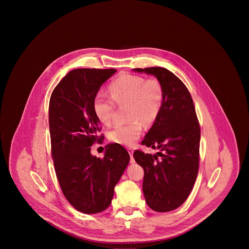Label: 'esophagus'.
<instances>
[{
    "label": "esophagus",
    "mask_w": 249,
    "mask_h": 249,
    "mask_svg": "<svg viewBox=\"0 0 249 249\" xmlns=\"http://www.w3.org/2000/svg\"><path fill=\"white\" fill-rule=\"evenodd\" d=\"M128 153H129V155H130V158H131V160H130V162H131V163H134V162H135V160H134V158H133V153H134V150H133V149H128Z\"/></svg>",
    "instance_id": "1"
}]
</instances>
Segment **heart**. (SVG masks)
<instances>
[{"label":"heart","instance_id":"heart-1","mask_svg":"<svg viewBox=\"0 0 249 249\" xmlns=\"http://www.w3.org/2000/svg\"><path fill=\"white\" fill-rule=\"evenodd\" d=\"M110 97L96 94L92 101V110L97 120L108 125L111 122L114 102L128 104L129 124L115 126L108 133L111 142L122 146H133L143 133L144 125L153 124L162 108L164 92L157 79L146 80L144 77L122 74L108 88Z\"/></svg>","mask_w":249,"mask_h":249}]
</instances>
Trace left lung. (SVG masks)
I'll return each mask as SVG.
<instances>
[{
    "label": "left lung",
    "mask_w": 249,
    "mask_h": 249,
    "mask_svg": "<svg viewBox=\"0 0 249 249\" xmlns=\"http://www.w3.org/2000/svg\"><path fill=\"white\" fill-rule=\"evenodd\" d=\"M133 71L155 76L163 88L160 113L142 141V145L160 152L151 155L137 150L134 159L145 172L143 192L148 206L169 212L185 202L198 174L201 132L194 103L185 85L167 69Z\"/></svg>",
    "instance_id": "8db88e82"
}]
</instances>
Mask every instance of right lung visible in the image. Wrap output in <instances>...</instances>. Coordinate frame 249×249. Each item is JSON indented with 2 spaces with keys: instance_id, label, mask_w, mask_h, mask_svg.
Wrapping results in <instances>:
<instances>
[{
  "instance_id": "add662e5",
  "label": "right lung",
  "mask_w": 249,
  "mask_h": 249,
  "mask_svg": "<svg viewBox=\"0 0 249 249\" xmlns=\"http://www.w3.org/2000/svg\"><path fill=\"white\" fill-rule=\"evenodd\" d=\"M115 69H75L54 89L49 101L51 153L62 192L69 203L85 214L107 209L114 187L126 169L130 156L119 144L105 147L103 159L90 154L102 140L100 122L92 101Z\"/></svg>"
}]
</instances>
